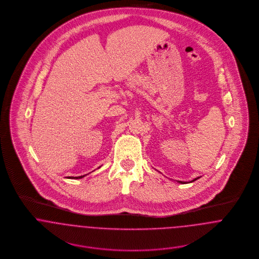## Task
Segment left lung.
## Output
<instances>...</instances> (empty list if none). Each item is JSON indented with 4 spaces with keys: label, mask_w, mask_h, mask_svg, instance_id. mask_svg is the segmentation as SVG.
Here are the masks:
<instances>
[{
    "label": "left lung",
    "mask_w": 259,
    "mask_h": 259,
    "mask_svg": "<svg viewBox=\"0 0 259 259\" xmlns=\"http://www.w3.org/2000/svg\"><path fill=\"white\" fill-rule=\"evenodd\" d=\"M198 179H199V178H196V179H194L193 181H191L190 183H192V182H194V181H196V180H198ZM179 183H180V184H187L186 182H180V181H179Z\"/></svg>",
    "instance_id": "1"
}]
</instances>
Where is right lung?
Segmentation results:
<instances>
[{"instance_id":"add662e5","label":"right lung","mask_w":259,"mask_h":259,"mask_svg":"<svg viewBox=\"0 0 259 259\" xmlns=\"http://www.w3.org/2000/svg\"><path fill=\"white\" fill-rule=\"evenodd\" d=\"M84 176H80V177H75V178H74V177H72V178H69V179H73V180H79V179H82Z\"/></svg>"}]
</instances>
